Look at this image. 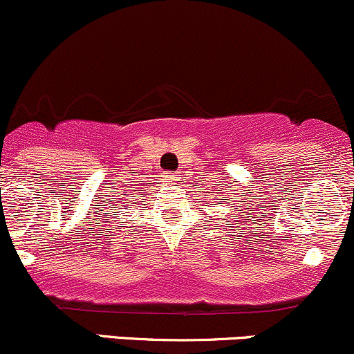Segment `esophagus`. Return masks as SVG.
Listing matches in <instances>:
<instances>
[{"label": "esophagus", "instance_id": "1", "mask_svg": "<svg viewBox=\"0 0 354 354\" xmlns=\"http://www.w3.org/2000/svg\"><path fill=\"white\" fill-rule=\"evenodd\" d=\"M174 176V174H168V176H166V178H173Z\"/></svg>", "mask_w": 354, "mask_h": 354}]
</instances>
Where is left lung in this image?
<instances>
[{
    "instance_id": "8db88e82",
    "label": "left lung",
    "mask_w": 354,
    "mask_h": 354,
    "mask_svg": "<svg viewBox=\"0 0 354 354\" xmlns=\"http://www.w3.org/2000/svg\"><path fill=\"white\" fill-rule=\"evenodd\" d=\"M236 219H238V218H236Z\"/></svg>"
}]
</instances>
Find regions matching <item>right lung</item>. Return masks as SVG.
I'll use <instances>...</instances> for the list:
<instances>
[{"label": "right lung", "mask_w": 354, "mask_h": 354, "mask_svg": "<svg viewBox=\"0 0 354 354\" xmlns=\"http://www.w3.org/2000/svg\"><path fill=\"white\" fill-rule=\"evenodd\" d=\"M138 191H140V189H138ZM126 196H128V194H126ZM136 203H140V201H135V203H133V205H136ZM123 206H124V205H120V209L123 208Z\"/></svg>", "instance_id": "right-lung-1"}]
</instances>
